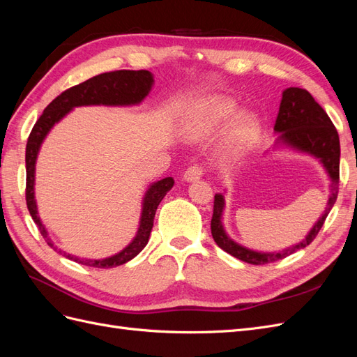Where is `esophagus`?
I'll list each match as a JSON object with an SVG mask.
<instances>
[{"label": "esophagus", "instance_id": "esophagus-1", "mask_svg": "<svg viewBox=\"0 0 357 357\" xmlns=\"http://www.w3.org/2000/svg\"><path fill=\"white\" fill-rule=\"evenodd\" d=\"M201 177H202V169H201V167H198V165L189 167V168L185 171V174H183V180L188 181V183H190V181H198Z\"/></svg>", "mask_w": 357, "mask_h": 357}]
</instances>
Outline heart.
Returning <instances> with one entry per match:
<instances>
[{
	"label": "heart",
	"instance_id": "1",
	"mask_svg": "<svg viewBox=\"0 0 357 357\" xmlns=\"http://www.w3.org/2000/svg\"><path fill=\"white\" fill-rule=\"evenodd\" d=\"M238 110V104H236L235 100L229 98V96H208L207 100H204L197 107L195 114L192 117V132L195 135H208L218 131ZM261 132V117L252 112H243L231 122L226 143H228V147L234 150V152H243V150H247L257 142Z\"/></svg>",
	"mask_w": 357,
	"mask_h": 357
}]
</instances>
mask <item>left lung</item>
I'll list each match as a JSON object with an SVG mask.
<instances>
[{
    "instance_id": "8db88e82",
    "label": "left lung",
    "mask_w": 357,
    "mask_h": 357,
    "mask_svg": "<svg viewBox=\"0 0 357 357\" xmlns=\"http://www.w3.org/2000/svg\"><path fill=\"white\" fill-rule=\"evenodd\" d=\"M274 132L277 134V139L273 146V152L278 149H289L314 158L326 171L331 180V193L325 211L305 235V238L278 252H259L234 241L226 234L223 226V210L226 205L225 195L215 193L211 219V235L215 244L231 256L253 265L280 261V259L307 247L316 238L338 197L340 137L326 112L314 101L308 91L301 88H287L283 91Z\"/></svg>"
}]
</instances>
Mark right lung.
<instances>
[{
  "mask_svg": "<svg viewBox=\"0 0 357 357\" xmlns=\"http://www.w3.org/2000/svg\"><path fill=\"white\" fill-rule=\"evenodd\" d=\"M153 74L146 70L131 71V70H121L104 73L95 77L86 80L77 86L62 92L56 96L40 116L37 123L32 128L26 143V153H25V164H26V205L32 220L36 222L41 235L45 236L46 243L53 248V250L66 256L71 261L80 265L93 266V268H114L123 265L134 259L149 243L150 232L153 228L155 213L159 202L164 199L167 192L174 186V178L165 177L155 183H150L142 202V215H139L137 234L123 250L119 253L105 257V259H83L79 256L70 255L61 250L50 240L46 226L43 225L37 201H36V164L40 153L43 142H45L47 134L52 131L53 126L59 123L75 107L83 105H107V107H131L142 104L143 100L149 95L153 88Z\"/></svg>",
  "mask_w": 357,
  "mask_h": 357,
  "instance_id": "add662e5",
  "label": "right lung"
}]
</instances>
